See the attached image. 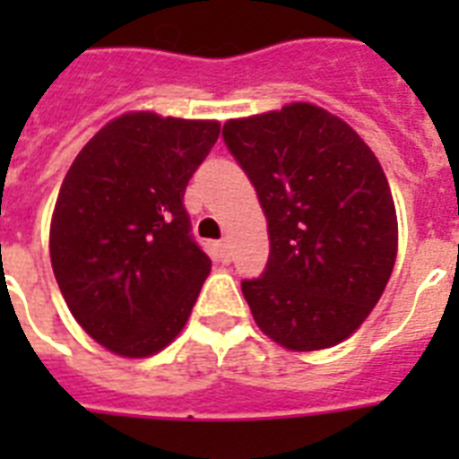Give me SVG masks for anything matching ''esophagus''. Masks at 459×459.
<instances>
[{
	"instance_id": "esophagus-1",
	"label": "esophagus",
	"mask_w": 459,
	"mask_h": 459,
	"mask_svg": "<svg viewBox=\"0 0 459 459\" xmlns=\"http://www.w3.org/2000/svg\"><path fill=\"white\" fill-rule=\"evenodd\" d=\"M214 250H216V257L221 259V262H229L230 259L229 240H219V243H214Z\"/></svg>"
}]
</instances>
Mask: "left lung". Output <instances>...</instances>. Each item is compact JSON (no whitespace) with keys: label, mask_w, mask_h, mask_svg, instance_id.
I'll list each match as a JSON object with an SVG mask.
<instances>
[{"label":"left lung","mask_w":459,"mask_h":459,"mask_svg":"<svg viewBox=\"0 0 459 459\" xmlns=\"http://www.w3.org/2000/svg\"><path fill=\"white\" fill-rule=\"evenodd\" d=\"M223 143L257 190L269 262L243 281L257 326L295 352L355 333L391 279L398 219L367 143L314 104L230 118Z\"/></svg>","instance_id":"obj_1"}]
</instances>
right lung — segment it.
<instances>
[{
  "label": "right lung",
  "instance_id": "add662e5",
  "mask_svg": "<svg viewBox=\"0 0 459 459\" xmlns=\"http://www.w3.org/2000/svg\"><path fill=\"white\" fill-rule=\"evenodd\" d=\"M216 121L133 111L82 147L61 183L49 257L75 321L111 352L150 357L186 326L212 262L183 204Z\"/></svg>",
  "mask_w": 459,
  "mask_h": 459
}]
</instances>
